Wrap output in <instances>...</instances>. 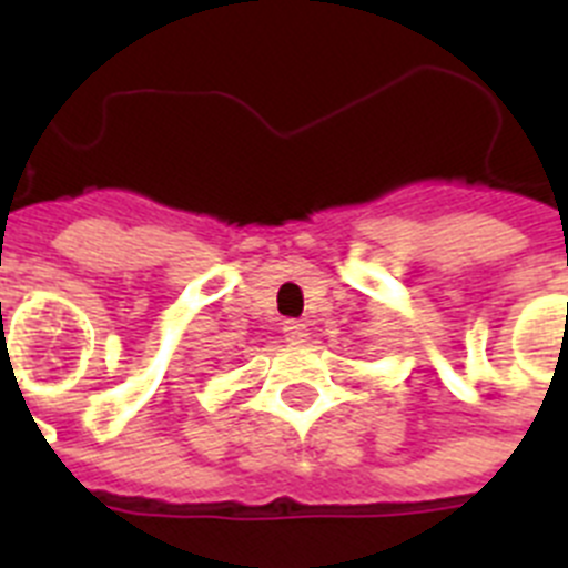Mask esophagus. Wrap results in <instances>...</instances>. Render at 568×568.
Returning <instances> with one entry per match:
<instances>
[{"label":"esophagus","instance_id":"obj_1","mask_svg":"<svg viewBox=\"0 0 568 568\" xmlns=\"http://www.w3.org/2000/svg\"><path fill=\"white\" fill-rule=\"evenodd\" d=\"M284 335H287L290 344H304L310 335L307 324H301V321H284Z\"/></svg>","mask_w":568,"mask_h":568}]
</instances>
